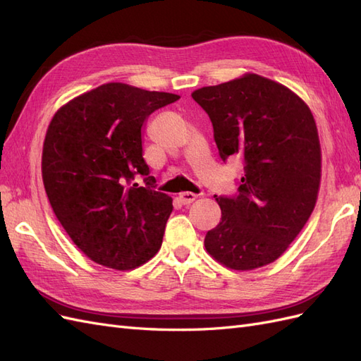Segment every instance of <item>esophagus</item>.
<instances>
[{
  "mask_svg": "<svg viewBox=\"0 0 361 361\" xmlns=\"http://www.w3.org/2000/svg\"><path fill=\"white\" fill-rule=\"evenodd\" d=\"M195 197H197V195H195L194 192H190V191H185V192L179 194V200H180L182 204L192 203L195 200Z\"/></svg>",
  "mask_w": 361,
  "mask_h": 361,
  "instance_id": "34e87169",
  "label": "esophagus"
}]
</instances>
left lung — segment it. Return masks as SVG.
<instances>
[{
	"label": "left lung",
	"mask_w": 361,
	"mask_h": 361,
	"mask_svg": "<svg viewBox=\"0 0 361 361\" xmlns=\"http://www.w3.org/2000/svg\"><path fill=\"white\" fill-rule=\"evenodd\" d=\"M209 116L218 154L238 157V194L215 200L221 220L206 233L215 260L236 271L279 259L312 215L321 183V145L310 108L256 73L192 92Z\"/></svg>",
	"instance_id": "left-lung-1"
}]
</instances>
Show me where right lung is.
Wrapping results in <instances>:
<instances>
[{
  "mask_svg": "<svg viewBox=\"0 0 361 361\" xmlns=\"http://www.w3.org/2000/svg\"><path fill=\"white\" fill-rule=\"evenodd\" d=\"M179 97L108 82L54 114L43 141V185L64 231L96 264L134 269L161 248L173 199L154 190L141 128ZM137 173L146 188L133 182Z\"/></svg>",
  "mask_w": 361,
  "mask_h": 361,
  "instance_id": "add662e5",
  "label": "right lung"
}]
</instances>
